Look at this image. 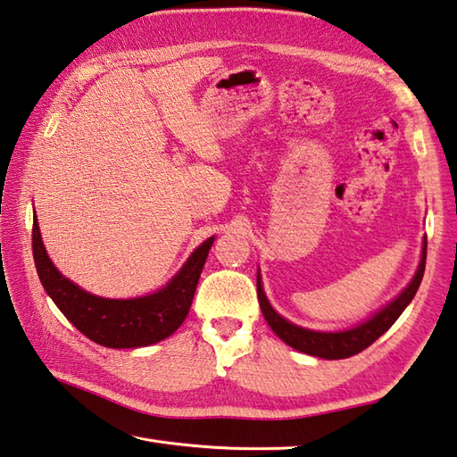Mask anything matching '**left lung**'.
I'll return each mask as SVG.
<instances>
[{"label":"left lung","instance_id":"left-lung-1","mask_svg":"<svg viewBox=\"0 0 457 457\" xmlns=\"http://www.w3.org/2000/svg\"><path fill=\"white\" fill-rule=\"evenodd\" d=\"M426 268V242L422 248V258L420 266H418L412 282L408 284L406 290L400 294L396 300L390 302L385 310H380L377 315L365 323L357 325V328L347 329V331H335V333H323V331H310L303 328H297V325L286 321L282 315H278L272 305L268 303L262 284H260V276L256 278V292H258V302L260 310L264 313V320L268 321L272 331L280 337L287 345L294 347L295 351L307 353V355L321 357V359H347L357 355L362 349L372 345L380 335L388 331L390 325H393L398 315L404 312V307L412 302L416 295L418 287H420L422 276Z\"/></svg>","mask_w":457,"mask_h":457}]
</instances>
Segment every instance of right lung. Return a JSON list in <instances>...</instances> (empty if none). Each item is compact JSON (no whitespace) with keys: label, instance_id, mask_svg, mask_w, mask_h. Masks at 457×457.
I'll return each mask as SVG.
<instances>
[{"label":"right lung","instance_id":"right-lung-1","mask_svg":"<svg viewBox=\"0 0 457 457\" xmlns=\"http://www.w3.org/2000/svg\"><path fill=\"white\" fill-rule=\"evenodd\" d=\"M212 238L195 250L163 290L134 300H106L67 280L45 253L37 217L33 219V260L45 292L74 328L98 345L134 349L170 337L187 318Z\"/></svg>","mask_w":457,"mask_h":457}]
</instances>
